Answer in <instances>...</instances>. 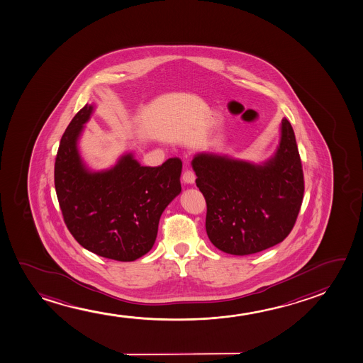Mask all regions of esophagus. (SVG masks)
<instances>
[{
  "instance_id": "esophagus-1",
  "label": "esophagus",
  "mask_w": 363,
  "mask_h": 363,
  "mask_svg": "<svg viewBox=\"0 0 363 363\" xmlns=\"http://www.w3.org/2000/svg\"><path fill=\"white\" fill-rule=\"evenodd\" d=\"M183 180L186 184H193L195 182V173L190 169H185L184 173H183Z\"/></svg>"
}]
</instances>
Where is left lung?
Wrapping results in <instances>:
<instances>
[{"instance_id": "left-lung-1", "label": "left lung", "mask_w": 363, "mask_h": 363, "mask_svg": "<svg viewBox=\"0 0 363 363\" xmlns=\"http://www.w3.org/2000/svg\"><path fill=\"white\" fill-rule=\"evenodd\" d=\"M196 186L206 201L210 241L231 255L266 250L291 233L301 209L305 182L295 133L286 118L280 147L262 165L198 154Z\"/></svg>"}]
</instances>
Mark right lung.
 <instances>
[{
	"mask_svg": "<svg viewBox=\"0 0 363 363\" xmlns=\"http://www.w3.org/2000/svg\"><path fill=\"white\" fill-rule=\"evenodd\" d=\"M92 106L72 119L55 163V186L62 216L78 244L97 255L134 261L145 255L158 234L160 215L182 191V160L142 167L132 154L114 168L91 173L77 150V139Z\"/></svg>",
	"mask_w": 363,
	"mask_h": 363,
	"instance_id": "add662e5",
	"label": "right lung"
}]
</instances>
